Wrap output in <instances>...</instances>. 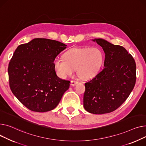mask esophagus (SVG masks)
<instances>
[{"mask_svg": "<svg viewBox=\"0 0 146 146\" xmlns=\"http://www.w3.org/2000/svg\"><path fill=\"white\" fill-rule=\"evenodd\" d=\"M77 84H78V82H77V81H71V85H72V86H75V85H76Z\"/></svg>", "mask_w": 146, "mask_h": 146, "instance_id": "esophagus-1", "label": "esophagus"}]
</instances>
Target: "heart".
<instances>
[{
	"mask_svg": "<svg viewBox=\"0 0 146 146\" xmlns=\"http://www.w3.org/2000/svg\"><path fill=\"white\" fill-rule=\"evenodd\" d=\"M103 62L104 54L97 47L73 48L64 54V58H56L54 65L62 78L72 75L77 69L81 78L88 80L98 74Z\"/></svg>",
	"mask_w": 146,
	"mask_h": 146,
	"instance_id": "obj_1",
	"label": "heart"
}]
</instances>
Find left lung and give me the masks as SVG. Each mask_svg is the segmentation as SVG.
Instances as JSON below:
<instances>
[{"instance_id": "8db88e82", "label": "left lung", "mask_w": 146, "mask_h": 146, "mask_svg": "<svg viewBox=\"0 0 146 146\" xmlns=\"http://www.w3.org/2000/svg\"><path fill=\"white\" fill-rule=\"evenodd\" d=\"M92 40L104 50V67L85 84L84 107L94 114L109 113L120 107L133 91L136 81V65L124 47L101 38Z\"/></svg>"}]
</instances>
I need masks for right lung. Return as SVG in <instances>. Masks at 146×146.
<instances>
[{
	"label": "right lung",
	"mask_w": 146,
	"mask_h": 146,
	"mask_svg": "<svg viewBox=\"0 0 146 146\" xmlns=\"http://www.w3.org/2000/svg\"><path fill=\"white\" fill-rule=\"evenodd\" d=\"M66 48L55 40L35 38L20 45L9 64L11 90L29 110L44 113L59 104L70 81L56 74L54 61Z\"/></svg>",
	"instance_id": "add662e5"
}]
</instances>
